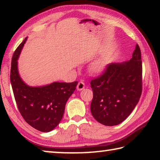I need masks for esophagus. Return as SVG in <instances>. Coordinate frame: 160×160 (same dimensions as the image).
I'll return each instance as SVG.
<instances>
[{
    "label": "esophagus",
    "mask_w": 160,
    "mask_h": 160,
    "mask_svg": "<svg viewBox=\"0 0 160 160\" xmlns=\"http://www.w3.org/2000/svg\"><path fill=\"white\" fill-rule=\"evenodd\" d=\"M85 88V83H84L82 81H80L79 82H78V85H77V90H83L84 88Z\"/></svg>",
    "instance_id": "1"
}]
</instances>
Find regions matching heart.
<instances>
[{"label": "heart", "mask_w": 160, "mask_h": 160, "mask_svg": "<svg viewBox=\"0 0 160 160\" xmlns=\"http://www.w3.org/2000/svg\"><path fill=\"white\" fill-rule=\"evenodd\" d=\"M105 66V63L104 61H98L97 62V63H94V66H93V69L95 70V71H101V70L104 68V67Z\"/></svg>", "instance_id": "b5f03b06"}]
</instances>
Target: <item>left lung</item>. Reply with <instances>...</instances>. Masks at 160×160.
I'll list each match as a JSON object with an SVG mask.
<instances>
[{
  "label": "left lung",
  "mask_w": 160,
  "mask_h": 160,
  "mask_svg": "<svg viewBox=\"0 0 160 160\" xmlns=\"http://www.w3.org/2000/svg\"><path fill=\"white\" fill-rule=\"evenodd\" d=\"M141 52L136 44L131 60L107 65L103 73L91 80V113L99 123L116 126L134 109L142 94Z\"/></svg>",
  "instance_id": "left-lung-1"
}]
</instances>
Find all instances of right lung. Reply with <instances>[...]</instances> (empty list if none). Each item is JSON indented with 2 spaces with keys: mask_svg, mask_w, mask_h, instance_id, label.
Segmentation results:
<instances>
[{
  "mask_svg": "<svg viewBox=\"0 0 160 160\" xmlns=\"http://www.w3.org/2000/svg\"><path fill=\"white\" fill-rule=\"evenodd\" d=\"M27 40L18 46L13 53L10 82L18 110L29 125L42 132H49L63 118L65 107L74 92L78 81L55 82L43 87H29L23 82L18 70V59Z\"/></svg>",
  "mask_w": 160,
  "mask_h": 160,
  "instance_id": "right-lung-1",
  "label": "right lung"
}]
</instances>
